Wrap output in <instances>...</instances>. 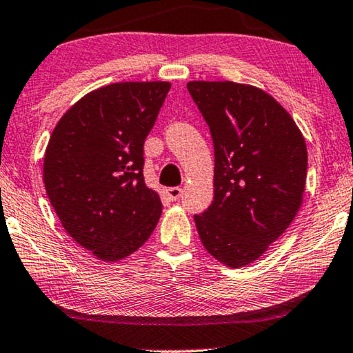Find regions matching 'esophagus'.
I'll use <instances>...</instances> for the list:
<instances>
[{"label": "esophagus", "mask_w": 353, "mask_h": 353, "mask_svg": "<svg viewBox=\"0 0 353 353\" xmlns=\"http://www.w3.org/2000/svg\"><path fill=\"white\" fill-rule=\"evenodd\" d=\"M165 192H166L168 198H170L171 201H176V199L181 198V194H182V188H181V187H170V188H166Z\"/></svg>", "instance_id": "34e87169"}]
</instances>
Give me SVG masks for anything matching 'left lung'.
Instances as JSON below:
<instances>
[{"mask_svg": "<svg viewBox=\"0 0 353 353\" xmlns=\"http://www.w3.org/2000/svg\"><path fill=\"white\" fill-rule=\"evenodd\" d=\"M214 143V201L194 215L208 254L228 268L259 260L303 204L307 149L292 115L249 83L192 81Z\"/></svg>", "mask_w": 353, "mask_h": 353, "instance_id": "left-lung-1", "label": "left lung"}]
</instances>
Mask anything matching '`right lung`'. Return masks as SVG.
Returning a JSON list of instances; mask_svg holds the SVG:
<instances>
[{"label": "right lung", "mask_w": 353, "mask_h": 353, "mask_svg": "<svg viewBox=\"0 0 353 353\" xmlns=\"http://www.w3.org/2000/svg\"><path fill=\"white\" fill-rule=\"evenodd\" d=\"M171 83L117 82L63 114L46 147V193L68 234L103 261L123 260L150 238L160 194L145 185L144 141Z\"/></svg>", "instance_id": "right-lung-1"}]
</instances>
